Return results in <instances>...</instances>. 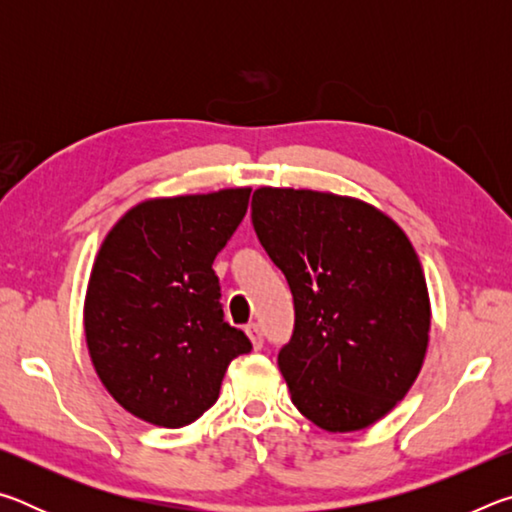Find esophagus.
Instances as JSON below:
<instances>
[{
  "label": "esophagus",
  "mask_w": 512,
  "mask_h": 512,
  "mask_svg": "<svg viewBox=\"0 0 512 512\" xmlns=\"http://www.w3.org/2000/svg\"><path fill=\"white\" fill-rule=\"evenodd\" d=\"M246 334H248V339L253 341V348L255 350H259L264 345V334H262V327H259L257 323H250L248 327H246Z\"/></svg>",
  "instance_id": "34e87169"
}]
</instances>
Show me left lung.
Listing matches in <instances>:
<instances>
[{"label":"left lung","instance_id":"1","mask_svg":"<svg viewBox=\"0 0 512 512\" xmlns=\"http://www.w3.org/2000/svg\"><path fill=\"white\" fill-rule=\"evenodd\" d=\"M250 210L293 296V334L277 354L293 404L325 431L370 427L409 393L429 343L411 241L348 196L262 187Z\"/></svg>","mask_w":512,"mask_h":512}]
</instances>
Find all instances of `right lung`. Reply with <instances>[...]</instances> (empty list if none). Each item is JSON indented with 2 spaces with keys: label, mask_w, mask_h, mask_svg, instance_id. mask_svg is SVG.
Wrapping results in <instances>:
<instances>
[{
  "label": "right lung",
  "mask_w": 512,
  "mask_h": 512,
  "mask_svg": "<svg viewBox=\"0 0 512 512\" xmlns=\"http://www.w3.org/2000/svg\"><path fill=\"white\" fill-rule=\"evenodd\" d=\"M250 189L153 198L103 239L85 298V341L103 386L128 413L178 429L219 400L230 361L253 350L225 323L214 257Z\"/></svg>",
  "instance_id": "right-lung-1"
}]
</instances>
